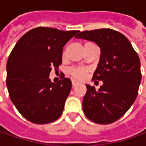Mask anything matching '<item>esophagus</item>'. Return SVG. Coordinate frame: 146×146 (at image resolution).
Listing matches in <instances>:
<instances>
[{
	"label": "esophagus",
	"instance_id": "1",
	"mask_svg": "<svg viewBox=\"0 0 146 146\" xmlns=\"http://www.w3.org/2000/svg\"><path fill=\"white\" fill-rule=\"evenodd\" d=\"M77 84H78V82H77V81H75V80H73V81H72V84H73V86H75Z\"/></svg>",
	"mask_w": 146,
	"mask_h": 146
}]
</instances>
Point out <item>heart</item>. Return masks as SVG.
Wrapping results in <instances>:
<instances>
[{"label": "heart", "instance_id": "heart-1", "mask_svg": "<svg viewBox=\"0 0 146 146\" xmlns=\"http://www.w3.org/2000/svg\"><path fill=\"white\" fill-rule=\"evenodd\" d=\"M65 53H63L64 55ZM89 70L85 68H80V67H78V68H71L69 70H68V73L69 74L73 77V78L75 79H78V80H82V79H84L88 74Z\"/></svg>", "mask_w": 146, "mask_h": 146}]
</instances>
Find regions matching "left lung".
Segmentation results:
<instances>
[{
    "mask_svg": "<svg viewBox=\"0 0 146 146\" xmlns=\"http://www.w3.org/2000/svg\"><path fill=\"white\" fill-rule=\"evenodd\" d=\"M75 38L94 41L101 48L92 80H102L103 84L98 90L86 84L84 112L94 123H114L126 113L137 97L141 81L139 56L129 40L113 29L84 31Z\"/></svg>",
    "mask_w": 146,
    "mask_h": 146,
    "instance_id": "1",
    "label": "left lung"
}]
</instances>
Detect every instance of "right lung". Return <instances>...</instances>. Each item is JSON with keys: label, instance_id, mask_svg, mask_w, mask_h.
I'll return each mask as SVG.
<instances>
[{"label": "right lung", "instance_id": "add662e5", "mask_svg": "<svg viewBox=\"0 0 146 146\" xmlns=\"http://www.w3.org/2000/svg\"><path fill=\"white\" fill-rule=\"evenodd\" d=\"M78 31L38 27L23 35L7 63V86L10 99L20 114L31 123L56 121L63 111L72 89L69 78L52 83V68L62 64L63 46Z\"/></svg>", "mask_w": 146, "mask_h": 146}]
</instances>
